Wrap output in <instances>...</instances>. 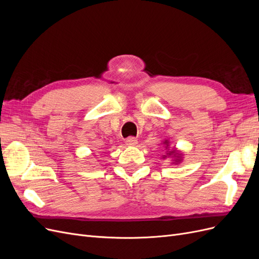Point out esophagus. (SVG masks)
Masks as SVG:
<instances>
[{"instance_id": "esophagus-1", "label": "esophagus", "mask_w": 259, "mask_h": 259, "mask_svg": "<svg viewBox=\"0 0 259 259\" xmlns=\"http://www.w3.org/2000/svg\"><path fill=\"white\" fill-rule=\"evenodd\" d=\"M125 143H126L127 146H135L137 144V139H136V137L131 136V137L126 138V140H125Z\"/></svg>"}]
</instances>
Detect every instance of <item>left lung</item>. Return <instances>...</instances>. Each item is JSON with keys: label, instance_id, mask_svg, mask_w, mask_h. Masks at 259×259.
Returning a JSON list of instances; mask_svg holds the SVG:
<instances>
[{"label": "left lung", "instance_id": "left-lung-1", "mask_svg": "<svg viewBox=\"0 0 259 259\" xmlns=\"http://www.w3.org/2000/svg\"><path fill=\"white\" fill-rule=\"evenodd\" d=\"M164 144H166V145H167V142H165V143H164ZM173 152H175V151H169V153H168V154H170V153H173Z\"/></svg>", "mask_w": 259, "mask_h": 259}]
</instances>
